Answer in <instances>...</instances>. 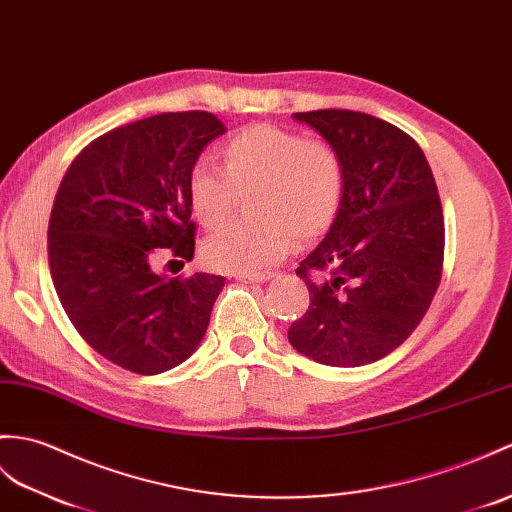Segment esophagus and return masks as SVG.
<instances>
[{
    "label": "esophagus",
    "mask_w": 512,
    "mask_h": 512,
    "mask_svg": "<svg viewBox=\"0 0 512 512\" xmlns=\"http://www.w3.org/2000/svg\"><path fill=\"white\" fill-rule=\"evenodd\" d=\"M272 277H275L272 272H237L235 275V279L242 283H266Z\"/></svg>",
    "instance_id": "esophagus-1"
}]
</instances>
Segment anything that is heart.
Here are the masks:
<instances>
[{
    "label": "heart",
    "mask_w": 512,
    "mask_h": 512,
    "mask_svg": "<svg viewBox=\"0 0 512 512\" xmlns=\"http://www.w3.org/2000/svg\"><path fill=\"white\" fill-rule=\"evenodd\" d=\"M222 170L196 163L187 176V198L205 229L222 227L237 200L253 222L233 224L202 246L205 261L222 272H255L292 251L294 237L318 240L336 222L344 192L338 152L325 141L275 124H253L224 141Z\"/></svg>",
    "instance_id": "heart-1"
}]
</instances>
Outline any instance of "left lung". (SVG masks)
<instances>
[{"label": "left lung", "instance_id": "1", "mask_svg": "<svg viewBox=\"0 0 512 512\" xmlns=\"http://www.w3.org/2000/svg\"><path fill=\"white\" fill-rule=\"evenodd\" d=\"M292 117L338 152L344 192L325 240L296 268L310 307L288 340L327 366L373 364L417 329L441 283L445 222L430 163L379 117L342 109Z\"/></svg>", "mask_w": 512, "mask_h": 512}]
</instances>
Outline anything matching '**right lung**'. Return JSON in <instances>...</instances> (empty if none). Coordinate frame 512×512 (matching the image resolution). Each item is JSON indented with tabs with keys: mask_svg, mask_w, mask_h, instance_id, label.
<instances>
[{
	"mask_svg": "<svg viewBox=\"0 0 512 512\" xmlns=\"http://www.w3.org/2000/svg\"><path fill=\"white\" fill-rule=\"evenodd\" d=\"M227 133L207 111L161 113L82 150L58 187L47 244L71 325L109 362L139 375L183 364L207 334L224 277L152 270L154 248L194 257L187 176Z\"/></svg>",
	"mask_w": 512,
	"mask_h": 512,
	"instance_id": "right-lung-1",
	"label": "right lung"
}]
</instances>
